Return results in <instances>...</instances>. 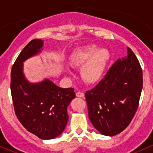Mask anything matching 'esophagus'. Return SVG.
Here are the masks:
<instances>
[{"mask_svg": "<svg viewBox=\"0 0 153 153\" xmlns=\"http://www.w3.org/2000/svg\"><path fill=\"white\" fill-rule=\"evenodd\" d=\"M76 97H84V93L82 91H79L76 93Z\"/></svg>", "mask_w": 153, "mask_h": 153, "instance_id": "1", "label": "esophagus"}]
</instances>
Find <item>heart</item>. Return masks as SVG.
<instances>
[{"instance_id": "obj_1", "label": "heart", "mask_w": 153, "mask_h": 153, "mask_svg": "<svg viewBox=\"0 0 153 153\" xmlns=\"http://www.w3.org/2000/svg\"><path fill=\"white\" fill-rule=\"evenodd\" d=\"M110 53L106 48L88 45L76 50L70 57V63L82 67L81 76L86 83H93L100 79L109 63Z\"/></svg>"}]
</instances>
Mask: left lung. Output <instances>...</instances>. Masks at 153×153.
I'll list each match as a JSON object with an SVG mask.
<instances>
[{
	"label": "left lung",
	"instance_id": "8db88e82",
	"mask_svg": "<svg viewBox=\"0 0 153 153\" xmlns=\"http://www.w3.org/2000/svg\"><path fill=\"white\" fill-rule=\"evenodd\" d=\"M118 60L100 83L85 94L89 118L105 136L124 130L137 111L143 89V70L135 53Z\"/></svg>",
	"mask_w": 153,
	"mask_h": 153
}]
</instances>
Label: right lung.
Returning <instances> with one entry per match:
<instances>
[{"label":"right lung","mask_w":153,"mask_h":153,"mask_svg":"<svg viewBox=\"0 0 153 153\" xmlns=\"http://www.w3.org/2000/svg\"><path fill=\"white\" fill-rule=\"evenodd\" d=\"M34 39L25 46L13 63L10 73V91L14 112L23 126L42 140L60 135L68 121L67 107L76 94L74 89H63L47 79L32 84L23 74V62L36 54L43 46Z\"/></svg>","instance_id":"add662e5"}]
</instances>
